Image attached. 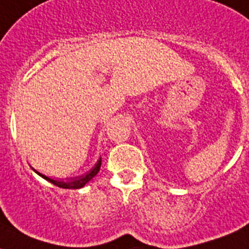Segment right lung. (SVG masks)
<instances>
[{"label":"right lung","instance_id":"1","mask_svg":"<svg viewBox=\"0 0 249 249\" xmlns=\"http://www.w3.org/2000/svg\"><path fill=\"white\" fill-rule=\"evenodd\" d=\"M100 167H101V158H100V160H97V163L92 167V170H89L87 173H85V175H82V176L72 177V178H67V179L50 178V177L45 176V175H43V173L37 172V171L34 170V168H33V170H34L39 176L43 177L44 179H47V181H49L50 183H53V185L58 186V187H62V189H81V187H83L86 183L89 182V181H91V179L97 175V172L100 171Z\"/></svg>","mask_w":249,"mask_h":249}]
</instances>
